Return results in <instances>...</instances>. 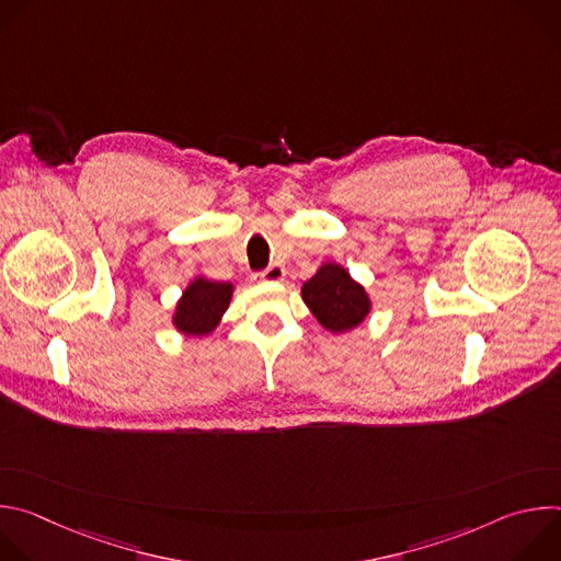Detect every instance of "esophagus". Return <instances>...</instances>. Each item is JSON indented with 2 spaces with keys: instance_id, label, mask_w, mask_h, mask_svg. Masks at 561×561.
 Here are the masks:
<instances>
[{
  "instance_id": "esophagus-1",
  "label": "esophagus",
  "mask_w": 561,
  "mask_h": 561,
  "mask_svg": "<svg viewBox=\"0 0 561 561\" xmlns=\"http://www.w3.org/2000/svg\"><path fill=\"white\" fill-rule=\"evenodd\" d=\"M284 275H286L284 266H279V264H271L266 271L255 273V275H253V279H257V282H282V279H284Z\"/></svg>"
}]
</instances>
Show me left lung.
Wrapping results in <instances>:
<instances>
[{
  "label": "left lung",
  "mask_w": 561,
  "mask_h": 561,
  "mask_svg": "<svg viewBox=\"0 0 561 561\" xmlns=\"http://www.w3.org/2000/svg\"><path fill=\"white\" fill-rule=\"evenodd\" d=\"M301 299L317 322L333 333L355 329L368 314L370 301L364 288L337 264H324L301 286Z\"/></svg>",
  "instance_id": "1"
}]
</instances>
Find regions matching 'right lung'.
<instances>
[{
    "label": "right lung",
    "mask_w": 561,
    "mask_h": 561,
    "mask_svg": "<svg viewBox=\"0 0 561 561\" xmlns=\"http://www.w3.org/2000/svg\"><path fill=\"white\" fill-rule=\"evenodd\" d=\"M232 284L228 282H208L204 277L195 279L178 304L175 327L184 335H208L230 304Z\"/></svg>",
    "instance_id": "obj_1"
}]
</instances>
